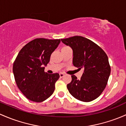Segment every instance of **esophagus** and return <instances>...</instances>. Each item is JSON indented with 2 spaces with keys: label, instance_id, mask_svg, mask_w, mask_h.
Returning a JSON list of instances; mask_svg holds the SVG:
<instances>
[{
  "label": "esophagus",
  "instance_id": "34e87169",
  "mask_svg": "<svg viewBox=\"0 0 126 126\" xmlns=\"http://www.w3.org/2000/svg\"><path fill=\"white\" fill-rule=\"evenodd\" d=\"M59 74H60V77L61 78L63 77H64V74L63 73H62V72H61V73H60Z\"/></svg>",
  "mask_w": 126,
  "mask_h": 126
}]
</instances>
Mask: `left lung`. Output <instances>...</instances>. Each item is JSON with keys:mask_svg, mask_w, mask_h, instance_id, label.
<instances>
[{"mask_svg": "<svg viewBox=\"0 0 126 126\" xmlns=\"http://www.w3.org/2000/svg\"><path fill=\"white\" fill-rule=\"evenodd\" d=\"M61 40L73 50L74 66L84 69L80 80L71 75L72 81L67 85L69 92L80 101H93L108 83L110 74L108 55L96 43L83 37L76 35Z\"/></svg>", "mask_w": 126, "mask_h": 126, "instance_id": "1", "label": "left lung"}]
</instances>
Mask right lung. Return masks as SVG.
Instances as JSON below:
<instances>
[{"instance_id":"obj_1","label":"right lung","mask_w":126,"mask_h":126,"mask_svg":"<svg viewBox=\"0 0 126 126\" xmlns=\"http://www.w3.org/2000/svg\"><path fill=\"white\" fill-rule=\"evenodd\" d=\"M60 39L38 38L21 49L13 63V71L18 88L32 101L40 103L48 98L55 90L58 73L45 72L44 66L49 62L51 54Z\"/></svg>"}]
</instances>
